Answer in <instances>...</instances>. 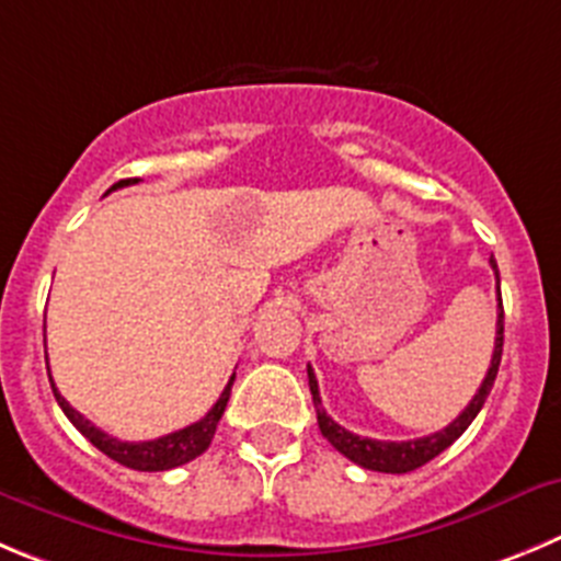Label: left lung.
<instances>
[{"label": "left lung", "mask_w": 561, "mask_h": 561, "mask_svg": "<svg viewBox=\"0 0 561 561\" xmlns=\"http://www.w3.org/2000/svg\"><path fill=\"white\" fill-rule=\"evenodd\" d=\"M495 271V279H499V265L495 260H490ZM501 352H504V301H501L499 293V323H495V348H493V359H490V370H486L484 381H481L479 392H476L470 404L459 412L457 421L448 423L446 428H439V432L428 434V437H417V439H401V443H392V439H370V437H359V434L348 432L340 423H334L332 417L327 415L321 404V392H318V379L312 374V368L307 365V376H310V392H312V404H316L318 412V426H321L323 437L337 448L343 457L352 459L354 465L365 470H379V473H410V470L421 468L426 465L428 459H434L437 454L446 451L451 446L454 439L462 437L465 428L473 423V417L479 415L481 407H484L486 396L493 390L495 376H499V365H501Z\"/></svg>", "instance_id": "8db88e82"}]
</instances>
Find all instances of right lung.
I'll list each match as a JSON object with an SVG mask.
<instances>
[{"label":"right lung","instance_id":"add662e5","mask_svg":"<svg viewBox=\"0 0 561 561\" xmlns=\"http://www.w3.org/2000/svg\"><path fill=\"white\" fill-rule=\"evenodd\" d=\"M138 180H122L115 182L113 187H110L107 193L118 191V187H127V185H135ZM46 329V327H44ZM44 345H46V337H44ZM51 381V376H49ZM232 381H234V374L229 376L227 387H224L221 399L213 404V410L207 412V415L202 417V421L191 423V426L180 428V432H171L165 434V437H157V439H144V443H127V439H118V437H110V434H104L102 428L93 426L88 417H82L80 412L75 410V407L68 404L66 399H62L60 392H57L55 381H51V390H55V399L57 404H60V410L66 412V417L77 426V432L85 434L88 439H91L93 446L99 448L102 454H107L110 459H115L118 465H124V468H133V470H144V473H157V470H171V468H180V465L191 462V459H196L198 454H204L209 448V443H213V437H216V426L218 421H221L224 410H227V401H229V392H232Z\"/></svg>","mask_w":561,"mask_h":561}]
</instances>
